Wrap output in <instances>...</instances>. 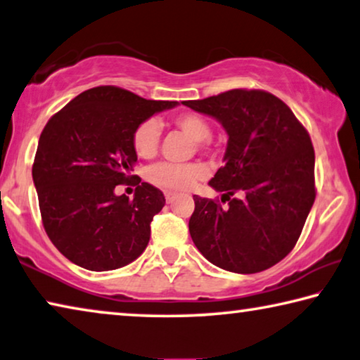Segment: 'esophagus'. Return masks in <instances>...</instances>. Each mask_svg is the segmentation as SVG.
I'll use <instances>...</instances> for the list:
<instances>
[{"mask_svg":"<svg viewBox=\"0 0 360 360\" xmlns=\"http://www.w3.org/2000/svg\"><path fill=\"white\" fill-rule=\"evenodd\" d=\"M165 201H167L169 204L174 202V201H175V195H174V193H170V191L165 193Z\"/></svg>","mask_w":360,"mask_h":360,"instance_id":"34e87169","label":"esophagus"}]
</instances>
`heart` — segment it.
Returning a JSON list of instances; mask_svg holds the SVG:
<instances>
[{
  "instance_id": "1",
  "label": "heart",
  "mask_w": 360,
  "mask_h": 360,
  "mask_svg": "<svg viewBox=\"0 0 360 360\" xmlns=\"http://www.w3.org/2000/svg\"><path fill=\"white\" fill-rule=\"evenodd\" d=\"M174 124L196 141L199 149L206 148V140L211 136V125L202 115L184 112L174 117ZM161 127L154 119H146L136 125L131 135V145L140 158H153L158 153ZM204 175V169L198 164H169L161 162L148 170V180L156 186L170 191H186Z\"/></svg>"
}]
</instances>
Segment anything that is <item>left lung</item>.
<instances>
[{"instance_id":"1","label":"left lung","mask_w":360,"mask_h":360,"mask_svg":"<svg viewBox=\"0 0 360 360\" xmlns=\"http://www.w3.org/2000/svg\"><path fill=\"white\" fill-rule=\"evenodd\" d=\"M229 135L224 161L209 185L222 202L195 195L190 235L217 267L257 274L295 248L315 199V154L307 130L286 104L262 90H230L185 101ZM240 192V198H231Z\"/></svg>"}]
</instances>
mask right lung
<instances>
[{
    "mask_svg": "<svg viewBox=\"0 0 360 360\" xmlns=\"http://www.w3.org/2000/svg\"><path fill=\"white\" fill-rule=\"evenodd\" d=\"M176 104L96 86L48 120L32 176L46 235L70 262L104 272L134 262L146 250L149 224L165 204L162 191L140 185V179L129 199L115 195V186L136 179L130 175L136 125Z\"/></svg>",
    "mask_w": 360,
    "mask_h": 360,
    "instance_id": "add662e5",
    "label": "right lung"
}]
</instances>
